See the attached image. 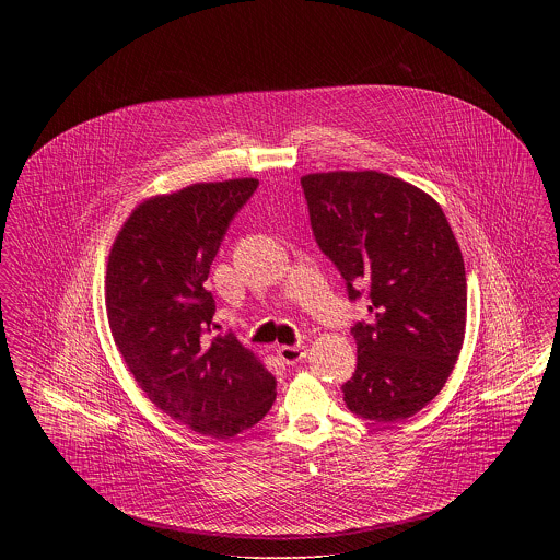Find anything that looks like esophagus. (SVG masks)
Listing matches in <instances>:
<instances>
[{"label":"esophagus","mask_w":560,"mask_h":560,"mask_svg":"<svg viewBox=\"0 0 560 560\" xmlns=\"http://www.w3.org/2000/svg\"><path fill=\"white\" fill-rule=\"evenodd\" d=\"M278 358L284 362V364H289V366H293V364H298V362H302L304 358H306V347L304 345H282V347H278Z\"/></svg>","instance_id":"esophagus-1"}]
</instances>
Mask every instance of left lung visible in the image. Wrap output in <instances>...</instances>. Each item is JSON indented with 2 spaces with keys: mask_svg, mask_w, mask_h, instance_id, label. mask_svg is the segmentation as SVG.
Here are the masks:
<instances>
[{
  "mask_svg": "<svg viewBox=\"0 0 560 560\" xmlns=\"http://www.w3.org/2000/svg\"><path fill=\"white\" fill-rule=\"evenodd\" d=\"M315 240L358 300V369L347 407L373 422H400L438 397L466 334V267L442 207L384 172L302 176Z\"/></svg>",
  "mask_w": 560,
  "mask_h": 560,
  "instance_id": "obj_1",
  "label": "left lung"
}]
</instances>
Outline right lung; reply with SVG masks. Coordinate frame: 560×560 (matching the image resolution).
<instances>
[{
    "mask_svg": "<svg viewBox=\"0 0 560 560\" xmlns=\"http://www.w3.org/2000/svg\"><path fill=\"white\" fill-rule=\"evenodd\" d=\"M256 178L194 183L140 202L107 256L105 308L114 342L144 395L213 440L254 427L276 380L233 334L207 340L215 302L205 289L231 220Z\"/></svg>",
    "mask_w": 560,
    "mask_h": 560,
    "instance_id": "1",
    "label": "right lung"
}]
</instances>
